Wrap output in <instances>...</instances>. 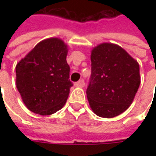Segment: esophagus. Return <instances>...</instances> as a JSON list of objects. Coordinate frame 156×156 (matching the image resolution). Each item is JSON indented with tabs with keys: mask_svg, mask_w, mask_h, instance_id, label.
Returning <instances> with one entry per match:
<instances>
[{
	"mask_svg": "<svg viewBox=\"0 0 156 156\" xmlns=\"http://www.w3.org/2000/svg\"><path fill=\"white\" fill-rule=\"evenodd\" d=\"M75 86L76 87H84L85 86V82H84V80L83 79H81V80H80L79 81H77L76 83H75Z\"/></svg>",
	"mask_w": 156,
	"mask_h": 156,
	"instance_id": "esophagus-1",
	"label": "esophagus"
}]
</instances>
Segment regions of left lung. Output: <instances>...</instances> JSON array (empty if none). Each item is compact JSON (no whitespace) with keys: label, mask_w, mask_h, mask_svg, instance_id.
Here are the masks:
<instances>
[{"label":"left lung","mask_w":156,"mask_h":156,"mask_svg":"<svg viewBox=\"0 0 156 156\" xmlns=\"http://www.w3.org/2000/svg\"><path fill=\"white\" fill-rule=\"evenodd\" d=\"M140 83L139 64L120 46L102 43L92 50L86 93L96 115L112 118L128 109Z\"/></svg>","instance_id":"1"}]
</instances>
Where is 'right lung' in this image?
Segmentation results:
<instances>
[{
  "instance_id": "right-lung-1",
  "label": "right lung",
  "mask_w": 156,
  "mask_h": 156,
  "mask_svg": "<svg viewBox=\"0 0 156 156\" xmlns=\"http://www.w3.org/2000/svg\"><path fill=\"white\" fill-rule=\"evenodd\" d=\"M67 45L58 38L39 42L16 65V87L27 108L49 115L66 103L70 87Z\"/></svg>"
}]
</instances>
